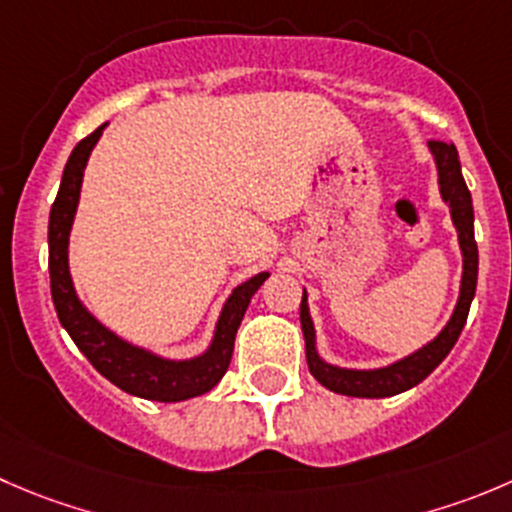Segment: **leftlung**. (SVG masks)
<instances>
[{
  "mask_svg": "<svg viewBox=\"0 0 512 512\" xmlns=\"http://www.w3.org/2000/svg\"><path fill=\"white\" fill-rule=\"evenodd\" d=\"M428 147L435 160V170H438L440 197L450 207V220H453L455 232H458L460 255H463L458 302H455L453 315L445 322L443 330L433 340L425 342L423 347L410 352V355L382 367H340L327 362L320 355V350H317L315 322L310 317L307 290H302L300 325L302 335H305L307 367H310V372L320 385H325L327 390L337 395H347V398H390V395H400L405 390L415 388L418 382H423L448 357V352L453 350L460 332H463L465 320H468L470 302H473L475 285H478V245H475L473 230V197H470L468 185L463 180L460 157L453 142H428Z\"/></svg>",
  "mask_w": 512,
  "mask_h": 512,
  "instance_id": "1",
  "label": "left lung"
}]
</instances>
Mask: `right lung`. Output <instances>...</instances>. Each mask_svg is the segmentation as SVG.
<instances>
[{
    "mask_svg": "<svg viewBox=\"0 0 512 512\" xmlns=\"http://www.w3.org/2000/svg\"><path fill=\"white\" fill-rule=\"evenodd\" d=\"M104 127L107 122L72 150L64 165L57 200L49 210V282H52L54 310L62 327L69 332L74 345L82 350V355L92 362L94 370L119 390L135 398L157 400V403H180V400L197 398V395L210 393L230 367L237 327L245 317L252 295L260 290L270 272H257L230 292L215 322L210 345L195 357L177 360V357L157 355L150 347L124 340L122 335L102 325L74 290L72 272H69V235H72L74 215H77L84 167Z\"/></svg>",
    "mask_w": 512,
    "mask_h": 512,
    "instance_id": "1",
    "label": "right lung"
}]
</instances>
